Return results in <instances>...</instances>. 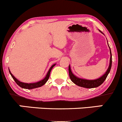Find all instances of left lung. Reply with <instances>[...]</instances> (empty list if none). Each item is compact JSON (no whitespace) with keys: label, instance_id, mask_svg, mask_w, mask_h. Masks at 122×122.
<instances>
[{"label":"left lung","instance_id":"8db88e82","mask_svg":"<svg viewBox=\"0 0 122 122\" xmlns=\"http://www.w3.org/2000/svg\"><path fill=\"white\" fill-rule=\"evenodd\" d=\"M112 52H111V50H110V60L109 67H108V69H107V71L106 72V73H105L104 75H102L101 77L98 78V79H95V80H86V79L79 78L77 76H76L74 74H73V73L71 72V70L70 66L69 65V67H68V72H69L70 78L71 80L74 84H76V85H77V86H79L86 87V88H94V87H98V86H100V85H101V84L104 81V80L106 79L108 73H109L110 71L111 67H112Z\"/></svg>","mask_w":122,"mask_h":122}]
</instances>
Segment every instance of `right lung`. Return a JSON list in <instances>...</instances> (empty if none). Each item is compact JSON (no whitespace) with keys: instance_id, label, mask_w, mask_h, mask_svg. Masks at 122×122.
<instances>
[{"instance_id":"right-lung-1","label":"right lung","mask_w":122,"mask_h":122,"mask_svg":"<svg viewBox=\"0 0 122 122\" xmlns=\"http://www.w3.org/2000/svg\"><path fill=\"white\" fill-rule=\"evenodd\" d=\"M55 64H55L52 65V66H51V67L49 68V71H48V73H47L46 77L44 78V79H43V80H41V81H37V82H36V83H26L21 82V81H19L18 79H16V78H15V77H14V76L12 75V74L10 73V70H9V73H10V75H11L12 77L13 78V79L15 80V81L16 83V84H17L18 86H20V87H22V88H24V89H31L37 88V87H41V86H43V85H45V84L46 83V81H48V79H49V76H50L51 71V70L52 69L53 67H54V66H55Z\"/></svg>"}]
</instances>
